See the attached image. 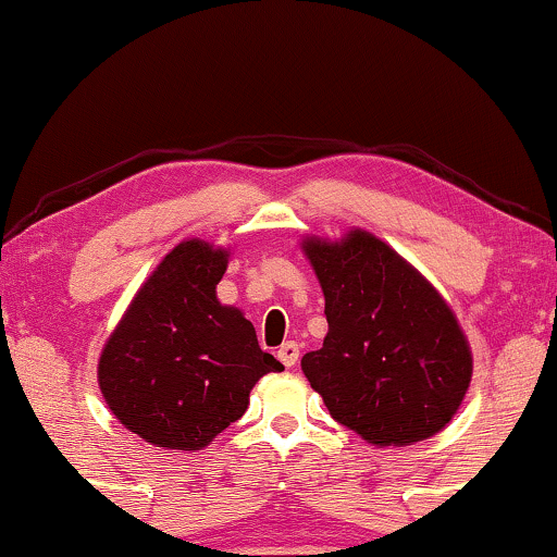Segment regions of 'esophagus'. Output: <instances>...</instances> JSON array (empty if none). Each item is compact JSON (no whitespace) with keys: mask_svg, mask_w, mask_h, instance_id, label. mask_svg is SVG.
<instances>
[{"mask_svg":"<svg viewBox=\"0 0 557 557\" xmlns=\"http://www.w3.org/2000/svg\"><path fill=\"white\" fill-rule=\"evenodd\" d=\"M277 358L283 360V363H285L287 368L296 366L298 358H300V347H298V343H285V345L277 350Z\"/></svg>","mask_w":557,"mask_h":557,"instance_id":"obj_1","label":"esophagus"}]
</instances>
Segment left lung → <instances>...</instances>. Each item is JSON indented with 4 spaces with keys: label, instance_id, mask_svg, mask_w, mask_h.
I'll list each match as a JSON object with an SVG mask.
<instances>
[{
    "label": "left lung",
    "instance_id": "8db88e82",
    "mask_svg": "<svg viewBox=\"0 0 557 557\" xmlns=\"http://www.w3.org/2000/svg\"><path fill=\"white\" fill-rule=\"evenodd\" d=\"M300 249L330 324L300 368L332 418L381 448L444 431L472 381L470 339L446 298L363 227L306 236Z\"/></svg>",
    "mask_w": 557,
    "mask_h": 557
}]
</instances>
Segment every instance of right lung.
Returning a JSON list of instances; mask_svg holds the SVG:
<instances>
[{"label":"right lung","mask_w":557,"mask_h":557,"mask_svg":"<svg viewBox=\"0 0 557 557\" xmlns=\"http://www.w3.org/2000/svg\"><path fill=\"white\" fill-rule=\"evenodd\" d=\"M231 249L186 238L134 293L98 358V386L126 431L173 451H199L236 423L253 384L283 363L253 324L218 300Z\"/></svg>","instance_id":"add662e5"}]
</instances>
